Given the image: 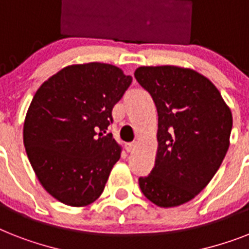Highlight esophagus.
I'll list each match as a JSON object with an SVG mask.
<instances>
[{"label":"esophagus","mask_w":249,"mask_h":249,"mask_svg":"<svg viewBox=\"0 0 249 249\" xmlns=\"http://www.w3.org/2000/svg\"><path fill=\"white\" fill-rule=\"evenodd\" d=\"M135 147V143L134 142H129V143H125V149L128 151V152H131Z\"/></svg>","instance_id":"esophagus-1"}]
</instances>
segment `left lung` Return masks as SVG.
Returning <instances> with one entry per match:
<instances>
[{"instance_id":"1","label":"left lung","mask_w":249,"mask_h":249,"mask_svg":"<svg viewBox=\"0 0 249 249\" xmlns=\"http://www.w3.org/2000/svg\"><path fill=\"white\" fill-rule=\"evenodd\" d=\"M137 82L151 94L159 115V149L139 187L160 207H175L196 197L219 170L233 118L209 79L191 69L142 66Z\"/></svg>"}]
</instances>
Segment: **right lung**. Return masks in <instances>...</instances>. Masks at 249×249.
Here are the masks:
<instances>
[{
    "mask_svg": "<svg viewBox=\"0 0 249 249\" xmlns=\"http://www.w3.org/2000/svg\"><path fill=\"white\" fill-rule=\"evenodd\" d=\"M131 76L110 64L62 69L39 87L24 123L26 155L46 191L72 207L104 192L121 148L112 134V108Z\"/></svg>",
    "mask_w": 249,
    "mask_h": 249,
    "instance_id": "obj_1",
    "label": "right lung"
}]
</instances>
